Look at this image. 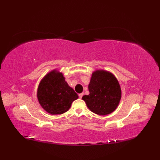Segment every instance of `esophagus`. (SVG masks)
I'll use <instances>...</instances> for the list:
<instances>
[{"mask_svg":"<svg viewBox=\"0 0 160 160\" xmlns=\"http://www.w3.org/2000/svg\"><path fill=\"white\" fill-rule=\"evenodd\" d=\"M78 96H79V98H82V97L84 96V93H80L79 95H78Z\"/></svg>","mask_w":160,"mask_h":160,"instance_id":"esophagus-1","label":"esophagus"}]
</instances>
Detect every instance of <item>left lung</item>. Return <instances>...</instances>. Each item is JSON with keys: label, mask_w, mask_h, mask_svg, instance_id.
Listing matches in <instances>:
<instances>
[{"label": "left lung", "mask_w": 160, "mask_h": 160, "mask_svg": "<svg viewBox=\"0 0 160 160\" xmlns=\"http://www.w3.org/2000/svg\"><path fill=\"white\" fill-rule=\"evenodd\" d=\"M89 94L82 97L93 113L104 115L114 111L121 99V89L113 74L105 71L92 73L89 84Z\"/></svg>", "instance_id": "left-lung-1"}]
</instances>
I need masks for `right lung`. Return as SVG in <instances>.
Listing matches in <instances>:
<instances>
[{"label": "right lung", "instance_id": "1", "mask_svg": "<svg viewBox=\"0 0 160 160\" xmlns=\"http://www.w3.org/2000/svg\"><path fill=\"white\" fill-rule=\"evenodd\" d=\"M37 97L44 109L53 115L65 113L78 98V94L65 82L62 73L56 71L46 75L41 80Z\"/></svg>", "mask_w": 160, "mask_h": 160}]
</instances>
